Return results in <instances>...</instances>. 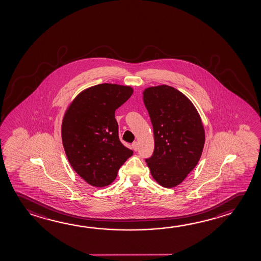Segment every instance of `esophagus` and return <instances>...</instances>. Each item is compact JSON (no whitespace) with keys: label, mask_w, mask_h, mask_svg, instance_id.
I'll use <instances>...</instances> for the list:
<instances>
[{"label":"esophagus","mask_w":261,"mask_h":261,"mask_svg":"<svg viewBox=\"0 0 261 261\" xmlns=\"http://www.w3.org/2000/svg\"><path fill=\"white\" fill-rule=\"evenodd\" d=\"M132 148H133V150L136 151L137 149H138V142L137 141L133 142V144H132Z\"/></svg>","instance_id":"obj_1"}]
</instances>
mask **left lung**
<instances>
[{"mask_svg":"<svg viewBox=\"0 0 261 261\" xmlns=\"http://www.w3.org/2000/svg\"><path fill=\"white\" fill-rule=\"evenodd\" d=\"M143 101L153 127L154 151L146 160L162 187L180 184L198 164L205 143L199 112L182 92L168 85L145 89Z\"/></svg>","mask_w":261,"mask_h":261,"instance_id":"obj_1","label":"left lung"}]
</instances>
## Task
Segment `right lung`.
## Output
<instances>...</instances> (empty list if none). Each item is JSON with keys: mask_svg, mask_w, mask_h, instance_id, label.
Returning a JSON list of instances; mask_svg holds the SVG:
<instances>
[{"mask_svg": "<svg viewBox=\"0 0 261 261\" xmlns=\"http://www.w3.org/2000/svg\"><path fill=\"white\" fill-rule=\"evenodd\" d=\"M133 89L112 83L88 88L67 109L62 124L63 148L80 177L93 187L108 186L133 156L119 139L115 111Z\"/></svg>", "mask_w": 261, "mask_h": 261, "instance_id": "1", "label": "right lung"}]
</instances>
